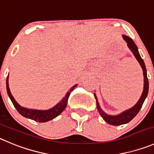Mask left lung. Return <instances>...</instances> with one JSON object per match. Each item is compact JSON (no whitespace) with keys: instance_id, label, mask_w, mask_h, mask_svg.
Masks as SVG:
<instances>
[{"instance_id":"obj_1","label":"left lung","mask_w":154,"mask_h":154,"mask_svg":"<svg viewBox=\"0 0 154 154\" xmlns=\"http://www.w3.org/2000/svg\"><path fill=\"white\" fill-rule=\"evenodd\" d=\"M123 38L125 40L126 42L128 43V46L130 48L131 51L133 52L134 55L135 56L136 59L137 60V61L139 62V64L141 66L142 69H143V80H144V85H143V91L142 93L141 97H140V100H138L137 104L134 107L131 108L130 109L126 110L124 112L121 113L119 116H109V115L106 114L103 110L100 109V105H99L98 101H97V98L96 97V95L94 94V97L97 100V109H98V111L100 112V114L101 115V116L103 117V119L106 121L108 124L112 125H121L126 124V123H128L130 121H131L134 118L137 116V113L139 112L140 109H141L142 106H143V103L144 102L145 99H146V96H147V93H148V90H149V82H148V78H147V76H146V66H145L144 62H143V59L140 57V54L138 52V50H137V47L135 45V43L134 42L133 40L128 36H126V35H123Z\"/></svg>"}]
</instances>
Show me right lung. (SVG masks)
Segmentation results:
<instances>
[{
  "label": "right lung",
  "instance_id": "right-lung-1",
  "mask_svg": "<svg viewBox=\"0 0 154 154\" xmlns=\"http://www.w3.org/2000/svg\"><path fill=\"white\" fill-rule=\"evenodd\" d=\"M6 84H7L6 85H7V91H8V96H9V97L11 98L13 104L15 106V108L17 109L18 112L20 113L21 116H24V117L32 119V120L35 121V122H46L48 121L51 120V119L57 117V116H59L66 108L67 103V99H68L69 96H70V92L72 91V90L77 87V85H74V87H71L70 91L67 92L65 97L62 99V100H61L58 104L56 105L55 106H54V107L51 108V109H50L48 110L42 111V110L28 109H26V108H23L22 107V106H20V105L16 102V100H14L12 94H11V91H10L9 85H8V77H7V82H6Z\"/></svg>",
  "mask_w": 154,
  "mask_h": 154
}]
</instances>
